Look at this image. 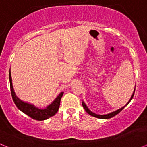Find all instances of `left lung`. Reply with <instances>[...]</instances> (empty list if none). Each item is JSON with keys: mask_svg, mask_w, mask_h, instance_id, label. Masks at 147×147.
<instances>
[{"mask_svg": "<svg viewBox=\"0 0 147 147\" xmlns=\"http://www.w3.org/2000/svg\"><path fill=\"white\" fill-rule=\"evenodd\" d=\"M135 90H136V89H135ZM135 90H134V92H133V93H132V96H131L130 99L129 100V102H127V103L125 105H124V107H122L121 108L119 109V110H115V111H113V112L110 113L106 114V115H98V114H96V113H94L91 112V111H90V110L89 109H88V107H87V105H85V102H82V106H83V107H84V109H85V111H86V112L88 113L89 114V115H92V116H93V117L98 118V119H110V118L113 117V116H115V115H117L118 113H120L121 111V110H123V109H124V107H125L126 106H127V105L129 103V102H130V101H131V100H132V98H133V96H134Z\"/></svg>", "mask_w": 147, "mask_h": 147, "instance_id": "8db88e82", "label": "left lung"}]
</instances>
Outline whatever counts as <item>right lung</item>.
<instances>
[{
	"mask_svg": "<svg viewBox=\"0 0 147 147\" xmlns=\"http://www.w3.org/2000/svg\"><path fill=\"white\" fill-rule=\"evenodd\" d=\"M11 72L9 71V82H10V89H11V93L12 99L15 102V105L17 106L20 111L26 114L32 119L38 121H43L45 119H48L49 118L55 115L57 113L59 110V105H60L61 98H62L63 92L60 93L57 98L54 99V102L51 105H48L47 107L44 109H40L38 107H35L34 105L32 104H28L26 102H23L20 98H18L15 95L14 88L12 86V82H11Z\"/></svg>",
	"mask_w": 147,
	"mask_h": 147,
	"instance_id": "right-lung-1",
	"label": "right lung"
}]
</instances>
